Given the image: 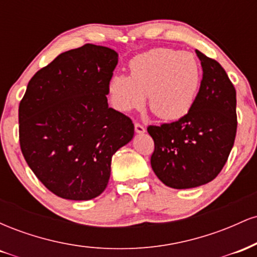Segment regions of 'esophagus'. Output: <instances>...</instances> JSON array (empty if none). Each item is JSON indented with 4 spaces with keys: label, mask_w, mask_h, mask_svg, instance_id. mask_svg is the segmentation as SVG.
<instances>
[{
    "label": "esophagus",
    "mask_w": 257,
    "mask_h": 257,
    "mask_svg": "<svg viewBox=\"0 0 257 257\" xmlns=\"http://www.w3.org/2000/svg\"><path fill=\"white\" fill-rule=\"evenodd\" d=\"M135 133H138V134H144L145 133V128H144L143 125L139 124V123H135Z\"/></svg>",
    "instance_id": "34e87169"
}]
</instances>
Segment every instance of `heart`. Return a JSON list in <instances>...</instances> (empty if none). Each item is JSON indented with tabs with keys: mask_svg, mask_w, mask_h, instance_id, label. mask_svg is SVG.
<instances>
[{
	"mask_svg": "<svg viewBox=\"0 0 257 257\" xmlns=\"http://www.w3.org/2000/svg\"><path fill=\"white\" fill-rule=\"evenodd\" d=\"M131 76L114 75L108 96L116 110L131 112L149 104L153 113L166 120L185 117L196 101L200 69L191 53L157 48L139 54L129 63Z\"/></svg>",
	"mask_w": 257,
	"mask_h": 257,
	"instance_id": "obj_1",
	"label": "heart"
}]
</instances>
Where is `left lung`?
<instances>
[{
  "label": "left lung",
  "mask_w": 257,
  "mask_h": 257,
  "mask_svg": "<svg viewBox=\"0 0 257 257\" xmlns=\"http://www.w3.org/2000/svg\"><path fill=\"white\" fill-rule=\"evenodd\" d=\"M196 53L203 77L191 111L176 122L147 128L155 141L153 172L164 185L176 190L213 181L227 162L237 133L232 82L216 60Z\"/></svg>",
  "instance_id": "1"
}]
</instances>
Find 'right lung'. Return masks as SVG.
<instances>
[{"label":"right lung","instance_id":"1","mask_svg":"<svg viewBox=\"0 0 257 257\" xmlns=\"http://www.w3.org/2000/svg\"><path fill=\"white\" fill-rule=\"evenodd\" d=\"M118 53L84 44L58 55L29 82L19 105V140L37 179L64 199L105 191L112 156L134 137L125 114L108 107Z\"/></svg>","mask_w":257,"mask_h":257}]
</instances>
